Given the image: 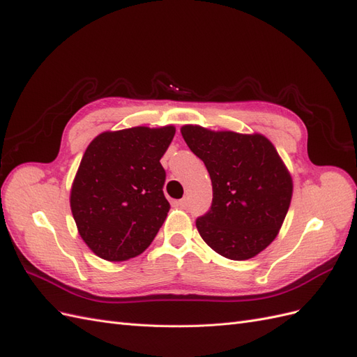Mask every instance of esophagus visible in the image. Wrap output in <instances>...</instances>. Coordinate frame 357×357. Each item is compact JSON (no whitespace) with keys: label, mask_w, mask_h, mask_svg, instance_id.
Listing matches in <instances>:
<instances>
[{"label":"esophagus","mask_w":357,"mask_h":357,"mask_svg":"<svg viewBox=\"0 0 357 357\" xmlns=\"http://www.w3.org/2000/svg\"><path fill=\"white\" fill-rule=\"evenodd\" d=\"M177 204L180 205V207H183V208H186V207H188V199H186V198H183V199L177 201Z\"/></svg>","instance_id":"34e87169"}]
</instances>
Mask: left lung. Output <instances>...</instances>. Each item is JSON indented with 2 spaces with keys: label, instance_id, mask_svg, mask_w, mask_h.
Returning a JSON list of instances; mask_svg holds the SVG:
<instances>
[{
  "label": "left lung",
  "instance_id": "1",
  "mask_svg": "<svg viewBox=\"0 0 357 357\" xmlns=\"http://www.w3.org/2000/svg\"><path fill=\"white\" fill-rule=\"evenodd\" d=\"M180 131L211 178V207L197 219L202 240L232 261L255 257L275 240L289 210L294 181L284 162L262 134L198 125Z\"/></svg>",
  "mask_w": 357,
  "mask_h": 357
}]
</instances>
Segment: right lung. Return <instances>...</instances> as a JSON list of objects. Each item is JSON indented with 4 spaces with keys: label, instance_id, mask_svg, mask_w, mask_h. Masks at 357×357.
Segmentation results:
<instances>
[{
    "label": "right lung",
    "instance_id": "right-lung-1",
    "mask_svg": "<svg viewBox=\"0 0 357 357\" xmlns=\"http://www.w3.org/2000/svg\"><path fill=\"white\" fill-rule=\"evenodd\" d=\"M176 128L135 126L107 131L86 149L70 205L82 240L101 259L122 262L142 255L167 219L160 158Z\"/></svg>",
    "mask_w": 357,
    "mask_h": 357
}]
</instances>
